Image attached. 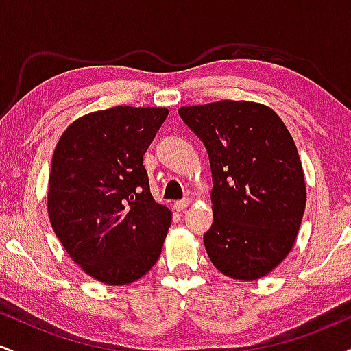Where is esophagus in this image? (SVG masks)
I'll list each match as a JSON object with an SVG mask.
<instances>
[{"label": "esophagus", "instance_id": "esophagus-1", "mask_svg": "<svg viewBox=\"0 0 351 351\" xmlns=\"http://www.w3.org/2000/svg\"><path fill=\"white\" fill-rule=\"evenodd\" d=\"M188 206H189V199H180V201H176V203H175L176 211H184V209H186Z\"/></svg>", "mask_w": 351, "mask_h": 351}]
</instances>
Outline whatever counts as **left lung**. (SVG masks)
Returning <instances> with one entry per match:
<instances>
[{
    "instance_id": "8db88e82",
    "label": "left lung",
    "mask_w": 351,
    "mask_h": 351,
    "mask_svg": "<svg viewBox=\"0 0 351 351\" xmlns=\"http://www.w3.org/2000/svg\"><path fill=\"white\" fill-rule=\"evenodd\" d=\"M206 147L213 175V224L204 234L211 263L224 276L256 280L291 252L307 191L291 132L267 106L219 100L180 107Z\"/></svg>"
}]
</instances>
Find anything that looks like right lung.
Here are the masks:
<instances>
[{
    "label": "right lung",
    "instance_id": "right-lung-1",
    "mask_svg": "<svg viewBox=\"0 0 351 351\" xmlns=\"http://www.w3.org/2000/svg\"><path fill=\"white\" fill-rule=\"evenodd\" d=\"M168 115L122 107L74 120L52 155L47 213L60 244L108 285L143 277L158 261L171 211L153 199L143 155Z\"/></svg>",
    "mask_w": 351,
    "mask_h": 351
}]
</instances>
